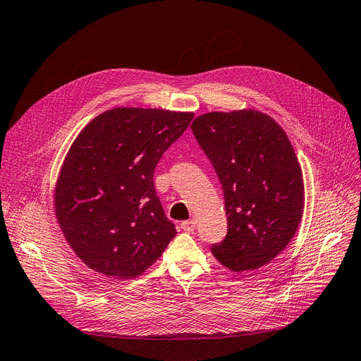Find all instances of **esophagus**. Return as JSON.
<instances>
[{
	"mask_svg": "<svg viewBox=\"0 0 361 361\" xmlns=\"http://www.w3.org/2000/svg\"><path fill=\"white\" fill-rule=\"evenodd\" d=\"M195 221L194 219H190V221H183L182 224H180V228L183 229V231H186V233H192V231L195 229Z\"/></svg>",
	"mask_w": 361,
	"mask_h": 361,
	"instance_id": "obj_1",
	"label": "esophagus"
}]
</instances>
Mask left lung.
<instances>
[{"label":"left lung","instance_id":"obj_1","mask_svg":"<svg viewBox=\"0 0 361 361\" xmlns=\"http://www.w3.org/2000/svg\"><path fill=\"white\" fill-rule=\"evenodd\" d=\"M191 128L222 185L228 234L212 253L234 272L267 265L293 238L304 179L286 132L255 109L207 112Z\"/></svg>","mask_w":361,"mask_h":361}]
</instances>
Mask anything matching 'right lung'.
<instances>
[{
  "mask_svg": "<svg viewBox=\"0 0 361 361\" xmlns=\"http://www.w3.org/2000/svg\"><path fill=\"white\" fill-rule=\"evenodd\" d=\"M192 118V112L120 106L99 114L72 142L54 186V212L90 269L136 279L178 234L152 178Z\"/></svg>",
  "mask_w": 361,
  "mask_h": 361,
  "instance_id": "right-lung-1",
  "label": "right lung"
}]
</instances>
